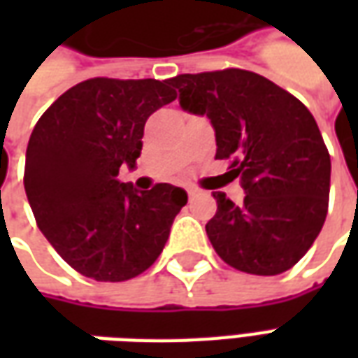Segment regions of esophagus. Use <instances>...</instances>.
Segmentation results:
<instances>
[{
    "instance_id": "esophagus-1",
    "label": "esophagus",
    "mask_w": 358,
    "mask_h": 358,
    "mask_svg": "<svg viewBox=\"0 0 358 358\" xmlns=\"http://www.w3.org/2000/svg\"><path fill=\"white\" fill-rule=\"evenodd\" d=\"M187 195H189V197H194V195H197V189H194V187H187Z\"/></svg>"
}]
</instances>
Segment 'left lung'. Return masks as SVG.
Wrapping results in <instances>:
<instances>
[{
    "mask_svg": "<svg viewBox=\"0 0 358 358\" xmlns=\"http://www.w3.org/2000/svg\"><path fill=\"white\" fill-rule=\"evenodd\" d=\"M180 107L207 117L217 155L245 192L236 205L215 192L217 215L205 230L218 257L234 268L274 276L289 270L315 243L328 213L331 163L315 117L261 74L226 69L169 80Z\"/></svg>",
    "mask_w": 358,
    "mask_h": 358,
    "instance_id": "left-lung-1",
    "label": "left lung"
}]
</instances>
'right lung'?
<instances>
[{"mask_svg":"<svg viewBox=\"0 0 358 358\" xmlns=\"http://www.w3.org/2000/svg\"><path fill=\"white\" fill-rule=\"evenodd\" d=\"M174 99L169 80L92 78L66 90L34 126L28 203L43 236L82 276L124 282L161 255L187 194L172 184L140 192L118 171L136 169L145 120Z\"/></svg>","mask_w":358,"mask_h":358,"instance_id":"right-lung-1","label":"right lung"}]
</instances>
